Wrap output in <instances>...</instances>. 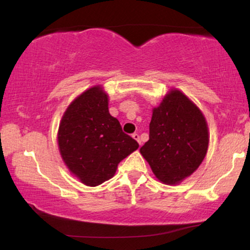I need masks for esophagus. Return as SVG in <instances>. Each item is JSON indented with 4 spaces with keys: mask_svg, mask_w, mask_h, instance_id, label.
Instances as JSON below:
<instances>
[{
    "mask_svg": "<svg viewBox=\"0 0 250 250\" xmlns=\"http://www.w3.org/2000/svg\"><path fill=\"white\" fill-rule=\"evenodd\" d=\"M132 136H133V139H134V140H136V141H138L139 145H141V140H140V135L138 134V133H133Z\"/></svg>",
    "mask_w": 250,
    "mask_h": 250,
    "instance_id": "34e87169",
    "label": "esophagus"
}]
</instances>
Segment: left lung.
Segmentation results:
<instances>
[{
    "instance_id": "left-lung-1",
    "label": "left lung",
    "mask_w": 250,
    "mask_h": 250,
    "mask_svg": "<svg viewBox=\"0 0 250 250\" xmlns=\"http://www.w3.org/2000/svg\"><path fill=\"white\" fill-rule=\"evenodd\" d=\"M208 142L203 112L186 94L172 90L153 108L149 140L140 152L160 182L177 184L203 163Z\"/></svg>"
}]
</instances>
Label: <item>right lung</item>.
I'll list each match as a JSON object with an SVG mask.
<instances>
[{"label": "right lung", "instance_id": "obj_1", "mask_svg": "<svg viewBox=\"0 0 250 250\" xmlns=\"http://www.w3.org/2000/svg\"><path fill=\"white\" fill-rule=\"evenodd\" d=\"M58 146L68 169L88 187L115 175L118 164L139 148L109 114L108 94L101 86L83 92L61 119Z\"/></svg>", "mask_w": 250, "mask_h": 250}]
</instances>
